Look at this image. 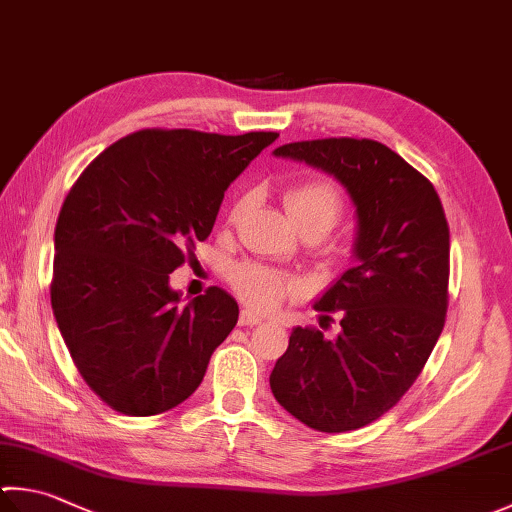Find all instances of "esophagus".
Instances as JSON below:
<instances>
[{
  "mask_svg": "<svg viewBox=\"0 0 512 512\" xmlns=\"http://www.w3.org/2000/svg\"><path fill=\"white\" fill-rule=\"evenodd\" d=\"M238 323L243 327H254L258 323H263V316L256 314L254 310H249V307H243V310H240V316H238Z\"/></svg>",
  "mask_w": 512,
  "mask_h": 512,
  "instance_id": "1",
  "label": "esophagus"
}]
</instances>
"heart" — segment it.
Wrapping results in <instances>:
<instances>
[{
    "mask_svg": "<svg viewBox=\"0 0 512 512\" xmlns=\"http://www.w3.org/2000/svg\"><path fill=\"white\" fill-rule=\"evenodd\" d=\"M285 207L289 216L294 218L298 229L321 227L330 231L336 220L341 216V194L332 182L327 180H301L294 182L285 189ZM245 207V198L236 202L231 211V220H236ZM229 283L236 289V294L243 298L247 305L258 307V310H272L281 305L285 298L301 294V283L294 276L278 272L260 263H238L229 269Z\"/></svg>",
    "mask_w": 512,
    "mask_h": 512,
    "instance_id": "b5f03b06",
    "label": "heart"
}]
</instances>
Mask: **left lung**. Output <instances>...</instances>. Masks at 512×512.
I'll use <instances>...</instances> for the list:
<instances>
[{
  "label": "left lung",
  "instance_id": "1",
  "mask_svg": "<svg viewBox=\"0 0 512 512\" xmlns=\"http://www.w3.org/2000/svg\"><path fill=\"white\" fill-rule=\"evenodd\" d=\"M274 156L330 173L356 209L354 265L314 303L339 312L325 339L294 327L269 385L305 426L347 432L397 406L446 323L450 231L432 182L374 140L292 142Z\"/></svg>",
  "mask_w": 512,
  "mask_h": 512
}]
</instances>
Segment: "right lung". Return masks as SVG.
<instances>
[{
  "instance_id": "right-lung-1",
  "label": "right lung",
  "mask_w": 512,
  "mask_h": 512,
  "mask_svg": "<svg viewBox=\"0 0 512 512\" xmlns=\"http://www.w3.org/2000/svg\"><path fill=\"white\" fill-rule=\"evenodd\" d=\"M274 131L142 129L82 171L55 225L51 305L75 368L131 417L189 399L238 321L225 289L180 305L169 274L214 229L220 202Z\"/></svg>"
}]
</instances>
